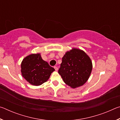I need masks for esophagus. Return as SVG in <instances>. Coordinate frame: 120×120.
Instances as JSON below:
<instances>
[{"label":"esophagus","instance_id":"esophagus-1","mask_svg":"<svg viewBox=\"0 0 120 120\" xmlns=\"http://www.w3.org/2000/svg\"><path fill=\"white\" fill-rule=\"evenodd\" d=\"M54 69H55V70H56V71H57V70H58V68L57 67H56V66H54Z\"/></svg>","mask_w":120,"mask_h":120}]
</instances>
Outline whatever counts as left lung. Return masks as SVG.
<instances>
[{
  "label": "left lung",
  "mask_w": 120,
  "mask_h": 120,
  "mask_svg": "<svg viewBox=\"0 0 120 120\" xmlns=\"http://www.w3.org/2000/svg\"><path fill=\"white\" fill-rule=\"evenodd\" d=\"M93 65L84 51L73 48L62 57L58 73L65 84L72 88L82 86L88 80Z\"/></svg>",
  "instance_id": "left-lung-1"
}]
</instances>
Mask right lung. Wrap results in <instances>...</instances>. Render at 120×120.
Segmentation results:
<instances>
[{"label":"right lung","mask_w":120,"mask_h":120,"mask_svg":"<svg viewBox=\"0 0 120 120\" xmlns=\"http://www.w3.org/2000/svg\"><path fill=\"white\" fill-rule=\"evenodd\" d=\"M55 69L42 59L40 53L31 54L24 59L21 64L22 75L34 86L46 82Z\"/></svg>","instance_id":"obj_1"}]
</instances>
